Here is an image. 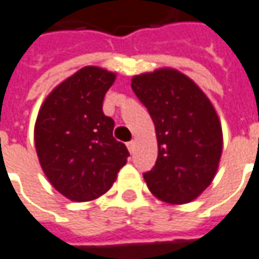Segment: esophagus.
Listing matches in <instances>:
<instances>
[{
	"label": "esophagus",
	"mask_w": 259,
	"mask_h": 259,
	"mask_svg": "<svg viewBox=\"0 0 259 259\" xmlns=\"http://www.w3.org/2000/svg\"><path fill=\"white\" fill-rule=\"evenodd\" d=\"M127 148H129V151L133 154L135 153V148H136V143L135 142H129L127 143Z\"/></svg>",
	"instance_id": "1"
}]
</instances>
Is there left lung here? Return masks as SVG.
I'll return each instance as SVG.
<instances>
[{
    "mask_svg": "<svg viewBox=\"0 0 259 259\" xmlns=\"http://www.w3.org/2000/svg\"><path fill=\"white\" fill-rule=\"evenodd\" d=\"M132 88L153 119L158 144L144 181L155 198L185 205L202 195L218 172L223 132L218 112L195 81L175 68L132 78Z\"/></svg>",
    "mask_w": 259,
    "mask_h": 259,
    "instance_id": "left-lung-1",
    "label": "left lung"
}]
</instances>
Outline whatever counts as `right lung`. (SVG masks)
Listing matches in <instances>:
<instances>
[{
    "instance_id": "add662e5",
    "label": "right lung",
    "mask_w": 259,
    "mask_h": 259,
    "mask_svg": "<svg viewBox=\"0 0 259 259\" xmlns=\"http://www.w3.org/2000/svg\"><path fill=\"white\" fill-rule=\"evenodd\" d=\"M116 74L82 67L43 101L35 123L37 158L49 182L73 202H90L116 181L129 151L113 137L115 122L102 111Z\"/></svg>"
}]
</instances>
